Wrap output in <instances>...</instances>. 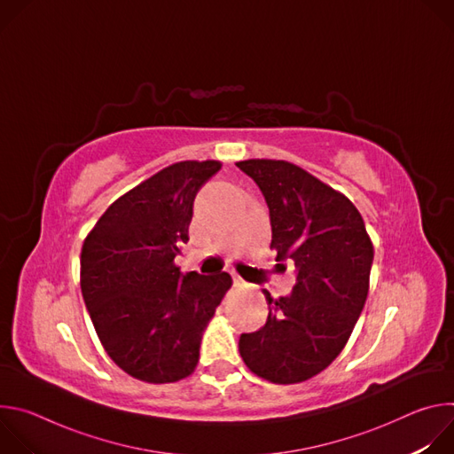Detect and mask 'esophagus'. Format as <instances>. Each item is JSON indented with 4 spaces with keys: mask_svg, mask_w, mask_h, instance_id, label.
<instances>
[{
    "mask_svg": "<svg viewBox=\"0 0 454 454\" xmlns=\"http://www.w3.org/2000/svg\"><path fill=\"white\" fill-rule=\"evenodd\" d=\"M246 282L239 277V275H233V286H237V287H240V286H244Z\"/></svg>",
    "mask_w": 454,
    "mask_h": 454,
    "instance_id": "34e87169",
    "label": "esophagus"
}]
</instances>
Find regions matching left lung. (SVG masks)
<instances>
[{"instance_id": "obj_1", "label": "left lung", "mask_w": 454, "mask_h": 454, "mask_svg": "<svg viewBox=\"0 0 454 454\" xmlns=\"http://www.w3.org/2000/svg\"><path fill=\"white\" fill-rule=\"evenodd\" d=\"M237 167L262 190L277 261L291 258L296 284L278 300L264 289L266 325L242 334L246 366L275 384L303 382L345 348L364 307L373 244L352 201L284 160H244Z\"/></svg>"}]
</instances>
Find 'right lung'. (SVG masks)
Masks as SVG:
<instances>
[{"instance_id": "add662e5", "label": "right lung", "mask_w": 454, "mask_h": 454, "mask_svg": "<svg viewBox=\"0 0 454 454\" xmlns=\"http://www.w3.org/2000/svg\"><path fill=\"white\" fill-rule=\"evenodd\" d=\"M221 161H177L120 196L88 233L81 289L107 356L131 377L165 384L193 373L201 338L231 287L228 273L181 275L193 200Z\"/></svg>"}]
</instances>
